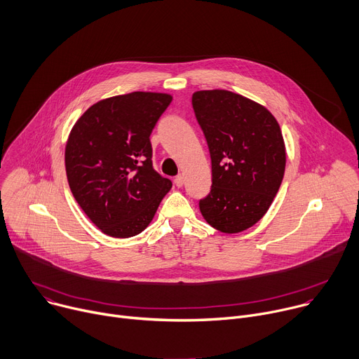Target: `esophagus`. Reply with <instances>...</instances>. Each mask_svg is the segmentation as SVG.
Returning a JSON list of instances; mask_svg holds the SVG:
<instances>
[{
    "label": "esophagus",
    "instance_id": "34e87169",
    "mask_svg": "<svg viewBox=\"0 0 359 359\" xmlns=\"http://www.w3.org/2000/svg\"><path fill=\"white\" fill-rule=\"evenodd\" d=\"M183 183H184V177H183V175H179V176H176V177H175V184H176L177 187H182V186H183Z\"/></svg>",
    "mask_w": 359,
    "mask_h": 359
}]
</instances>
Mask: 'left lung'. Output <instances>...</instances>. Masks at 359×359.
Returning <instances> with one entry per match:
<instances>
[{"label":"left lung","instance_id":"8db88e82","mask_svg":"<svg viewBox=\"0 0 359 359\" xmlns=\"http://www.w3.org/2000/svg\"><path fill=\"white\" fill-rule=\"evenodd\" d=\"M191 106L212 160L201 212L220 232L246 231L268 212L283 179L280 127L264 106L227 90L196 91Z\"/></svg>","mask_w":359,"mask_h":359}]
</instances>
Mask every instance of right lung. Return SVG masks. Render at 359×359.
I'll return each mask as SVG.
<instances>
[{
    "label": "right lung",
    "instance_id": "right-lung-1",
    "mask_svg": "<svg viewBox=\"0 0 359 359\" xmlns=\"http://www.w3.org/2000/svg\"><path fill=\"white\" fill-rule=\"evenodd\" d=\"M172 95L135 91L93 104L66 144L72 193L88 219L113 238H132L151 222L172 182L153 168L150 135Z\"/></svg>",
    "mask_w": 359,
    "mask_h": 359
}]
</instances>
